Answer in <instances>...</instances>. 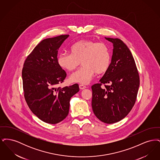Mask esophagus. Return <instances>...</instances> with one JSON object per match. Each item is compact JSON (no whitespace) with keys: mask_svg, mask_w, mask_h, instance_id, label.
I'll list each match as a JSON object with an SVG mask.
<instances>
[{"mask_svg":"<svg viewBox=\"0 0 160 160\" xmlns=\"http://www.w3.org/2000/svg\"><path fill=\"white\" fill-rule=\"evenodd\" d=\"M79 88H80V89L83 90V89H84L85 88H86V86H84V85H83V84H80L79 85Z\"/></svg>","mask_w":160,"mask_h":160,"instance_id":"34e87169","label":"esophagus"}]
</instances>
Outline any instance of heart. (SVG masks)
<instances>
[{
  "instance_id": "1",
  "label": "heart",
  "mask_w": 160,
  "mask_h": 160,
  "mask_svg": "<svg viewBox=\"0 0 160 160\" xmlns=\"http://www.w3.org/2000/svg\"><path fill=\"white\" fill-rule=\"evenodd\" d=\"M70 51L71 53L60 54L58 57V63L61 68L71 72L82 63V68L69 77L71 82L88 84L95 72L104 74L110 67V52L108 46L104 42L82 39L72 44Z\"/></svg>"
}]
</instances>
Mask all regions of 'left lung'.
Returning a JSON list of instances; mask_svg holds the SVG:
<instances>
[{"label": "left lung", "instance_id": "obj_1", "mask_svg": "<svg viewBox=\"0 0 160 160\" xmlns=\"http://www.w3.org/2000/svg\"><path fill=\"white\" fill-rule=\"evenodd\" d=\"M113 43L112 62L99 83L92 86V107L97 118L106 123L119 122L134 106L140 78L134 58L121 39L105 38ZM105 88H102L101 85Z\"/></svg>", "mask_w": 160, "mask_h": 160}]
</instances>
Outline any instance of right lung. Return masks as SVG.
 Listing matches in <instances>:
<instances>
[{
	"mask_svg": "<svg viewBox=\"0 0 160 160\" xmlns=\"http://www.w3.org/2000/svg\"><path fill=\"white\" fill-rule=\"evenodd\" d=\"M68 37L62 35L43 39L23 65L25 100L32 113L48 123H58L68 116L70 99L79 91L78 84L57 88L67 76L58 63V50Z\"/></svg>",
	"mask_w": 160,
	"mask_h": 160,
	"instance_id": "right-lung-1",
	"label": "right lung"
}]
</instances>
